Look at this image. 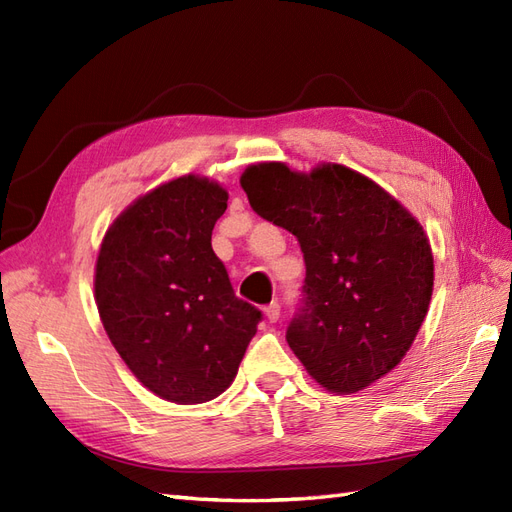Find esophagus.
<instances>
[{
  "label": "esophagus",
  "mask_w": 512,
  "mask_h": 512,
  "mask_svg": "<svg viewBox=\"0 0 512 512\" xmlns=\"http://www.w3.org/2000/svg\"><path fill=\"white\" fill-rule=\"evenodd\" d=\"M280 312H282L280 303H271V305L265 307V314H267V320H269V322H277V320H280Z\"/></svg>",
  "instance_id": "obj_1"
}]
</instances>
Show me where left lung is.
<instances>
[{"label":"left lung","instance_id":"8db88e82","mask_svg":"<svg viewBox=\"0 0 512 512\" xmlns=\"http://www.w3.org/2000/svg\"><path fill=\"white\" fill-rule=\"evenodd\" d=\"M252 209L290 230L305 258V307L288 327L294 356L324 391L359 393L404 359L427 316L433 254L421 222L376 181L322 162L250 164Z\"/></svg>","mask_w":512,"mask_h":512}]
</instances>
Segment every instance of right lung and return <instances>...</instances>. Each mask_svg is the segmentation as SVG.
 <instances>
[{"mask_svg": "<svg viewBox=\"0 0 512 512\" xmlns=\"http://www.w3.org/2000/svg\"><path fill=\"white\" fill-rule=\"evenodd\" d=\"M226 203V188L209 177L170 179L117 215L96 258L108 339L145 389L179 406L228 389L260 320L211 247Z\"/></svg>", "mask_w": 512, "mask_h": 512, "instance_id": "obj_1", "label": "right lung"}]
</instances>
